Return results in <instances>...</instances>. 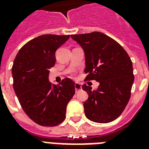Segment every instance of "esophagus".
<instances>
[{
	"instance_id": "34e87169",
	"label": "esophagus",
	"mask_w": 149,
	"mask_h": 149,
	"mask_svg": "<svg viewBox=\"0 0 149 149\" xmlns=\"http://www.w3.org/2000/svg\"><path fill=\"white\" fill-rule=\"evenodd\" d=\"M74 88H75V92L77 93V92H79L80 90H81L82 86H81V85L79 84V83H75V84H74Z\"/></svg>"
}]
</instances>
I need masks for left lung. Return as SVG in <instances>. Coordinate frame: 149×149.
<instances>
[{"label": "left lung", "instance_id": "obj_1", "mask_svg": "<svg viewBox=\"0 0 149 149\" xmlns=\"http://www.w3.org/2000/svg\"><path fill=\"white\" fill-rule=\"evenodd\" d=\"M85 54L86 81L99 82L96 90L84 84L89 95L84 103L89 120L108 123L122 114L131 98L134 81L133 65L126 51L116 41L100 32L71 35Z\"/></svg>", "mask_w": 149, "mask_h": 149}]
</instances>
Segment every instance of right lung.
Instances as JSON below:
<instances>
[{"label":"right lung","instance_id":"add662e5","mask_svg":"<svg viewBox=\"0 0 149 149\" xmlns=\"http://www.w3.org/2000/svg\"><path fill=\"white\" fill-rule=\"evenodd\" d=\"M69 37L39 36L26 43L13 62V89L19 103L29 118L41 126L54 127L65 120L67 104L75 93L71 79H63L59 85L48 81L49 69L56 63L55 52Z\"/></svg>","mask_w":149,"mask_h":149}]
</instances>
